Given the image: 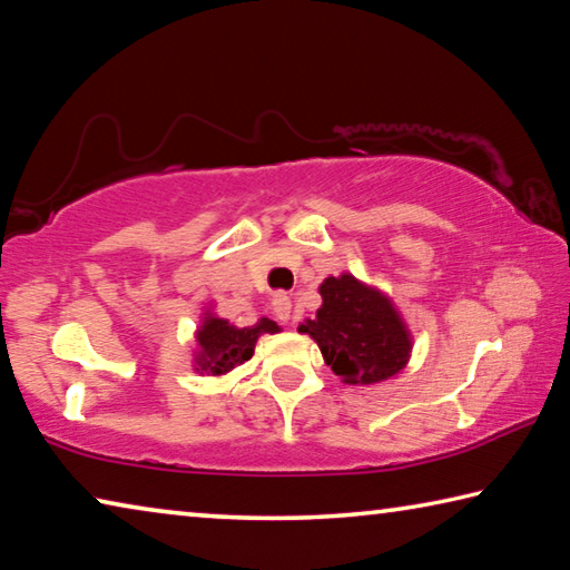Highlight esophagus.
Returning a JSON list of instances; mask_svg holds the SVG:
<instances>
[{
  "instance_id": "34e87169",
  "label": "esophagus",
  "mask_w": 570,
  "mask_h": 570,
  "mask_svg": "<svg viewBox=\"0 0 570 570\" xmlns=\"http://www.w3.org/2000/svg\"><path fill=\"white\" fill-rule=\"evenodd\" d=\"M272 308H274V314H276L278 320H282V322H288V320H292V298H288L284 292L274 294V298H272Z\"/></svg>"
}]
</instances>
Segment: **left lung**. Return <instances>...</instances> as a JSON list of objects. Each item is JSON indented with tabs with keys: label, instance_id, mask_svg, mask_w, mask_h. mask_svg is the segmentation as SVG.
<instances>
[{
	"label": "left lung",
	"instance_id": "left-lung-1",
	"mask_svg": "<svg viewBox=\"0 0 570 570\" xmlns=\"http://www.w3.org/2000/svg\"><path fill=\"white\" fill-rule=\"evenodd\" d=\"M320 294L316 320H306L298 332L320 344L336 377L346 384H374L404 370L412 336L387 296L352 274L324 278Z\"/></svg>",
	"mask_w": 570,
	"mask_h": 570
}]
</instances>
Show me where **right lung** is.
<instances>
[{"mask_svg":"<svg viewBox=\"0 0 570 570\" xmlns=\"http://www.w3.org/2000/svg\"><path fill=\"white\" fill-rule=\"evenodd\" d=\"M278 324L272 320H258L250 326H234L226 320H218L214 314L204 316V324L198 326L196 342V370L200 374H226L234 366L248 362L254 356L256 340L262 334H276Z\"/></svg>","mask_w":570,"mask_h":570,"instance_id":"add662e5","label":"right lung"}]
</instances>
